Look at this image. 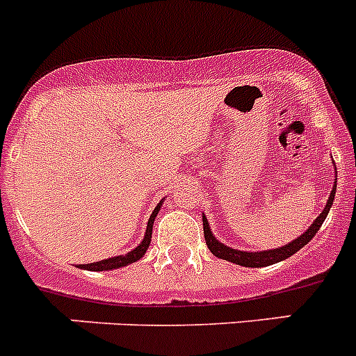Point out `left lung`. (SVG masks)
Masks as SVG:
<instances>
[{
  "mask_svg": "<svg viewBox=\"0 0 356 356\" xmlns=\"http://www.w3.org/2000/svg\"><path fill=\"white\" fill-rule=\"evenodd\" d=\"M335 191H337V176H335V185H333L328 201H326L325 209H323V212L319 213V217H316V221L308 226L305 234H301L300 237L294 238V241H291L289 244H285V246L276 248V250L241 251V250H234V248L226 246L225 242L217 241L216 235H213L212 229H210L209 221H207V216L203 213V234H205L207 246H209L210 253L216 254L217 259L228 260V262H234V264H237V266H242V267H266V266H273V264L282 262V260L289 259V257H292L294 253H298V251H300L303 246H307L308 242L314 238V235L319 232L321 225L325 222L326 216H328L330 209H332V205H333V200H335Z\"/></svg>",
  "mask_w": 356,
  "mask_h": 356,
  "instance_id": "left-lung-1",
  "label": "left lung"
}]
</instances>
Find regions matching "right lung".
Segmentation results:
<instances>
[{
    "instance_id": "add662e5",
    "label": "right lung",
    "mask_w": 356,
    "mask_h": 356,
    "mask_svg": "<svg viewBox=\"0 0 356 356\" xmlns=\"http://www.w3.org/2000/svg\"><path fill=\"white\" fill-rule=\"evenodd\" d=\"M163 201H165V197H163L159 205L155 207L153 213H151L149 219H147L146 234H144V238L140 241L139 246L134 248V250L128 251V253L119 254V257H112V259L99 260V262H94V264H83V266H80V269H89V271H114V269H119V267H124V266H130V264H134V262H137V260L143 259L144 253H146L147 248H149L151 234H153V222H155L156 213H159L160 209H162Z\"/></svg>"
}]
</instances>
